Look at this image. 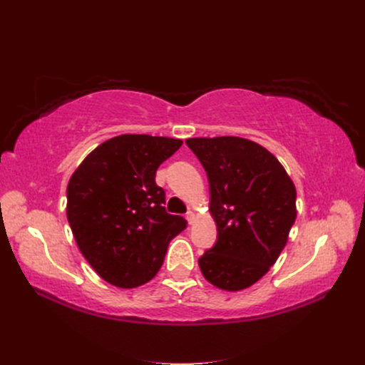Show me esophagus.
Here are the masks:
<instances>
[{"instance_id": "esophagus-1", "label": "esophagus", "mask_w": 365, "mask_h": 365, "mask_svg": "<svg viewBox=\"0 0 365 365\" xmlns=\"http://www.w3.org/2000/svg\"><path fill=\"white\" fill-rule=\"evenodd\" d=\"M195 217H196V215H195V212H192V210H189V212L185 213V219H187V222H189V224L195 222Z\"/></svg>"}]
</instances>
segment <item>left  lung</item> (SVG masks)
Returning <instances> with one entry per match:
<instances>
[{
	"label": "left lung",
	"mask_w": 365,
	"mask_h": 365,
	"mask_svg": "<svg viewBox=\"0 0 365 365\" xmlns=\"http://www.w3.org/2000/svg\"><path fill=\"white\" fill-rule=\"evenodd\" d=\"M207 172L217 240L197 260L216 288L240 291L279 259L295 222V185L269 150L240 137L185 140Z\"/></svg>",
	"instance_id": "obj_1"
}]
</instances>
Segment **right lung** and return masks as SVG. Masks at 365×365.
<instances>
[{
  "mask_svg": "<svg viewBox=\"0 0 365 365\" xmlns=\"http://www.w3.org/2000/svg\"><path fill=\"white\" fill-rule=\"evenodd\" d=\"M181 140L125 134L102 143L76 169L67 187V217L83 257L117 288L155 277L170 240L187 227L165 212L155 182L163 161Z\"/></svg>",
  "mask_w": 365,
  "mask_h": 365,
  "instance_id": "right-lung-1",
  "label": "right lung"
}]
</instances>
